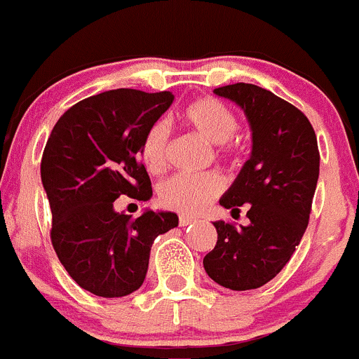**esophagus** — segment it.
Masks as SVG:
<instances>
[{
	"instance_id": "1",
	"label": "esophagus",
	"mask_w": 359,
	"mask_h": 359,
	"mask_svg": "<svg viewBox=\"0 0 359 359\" xmlns=\"http://www.w3.org/2000/svg\"><path fill=\"white\" fill-rule=\"evenodd\" d=\"M195 221V217L191 216H180V226H188V224H191Z\"/></svg>"
}]
</instances>
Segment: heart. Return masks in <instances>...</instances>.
Listing matches in <instances>:
<instances>
[{"label": "heart", "instance_id": "b5f03b06", "mask_svg": "<svg viewBox=\"0 0 359 359\" xmlns=\"http://www.w3.org/2000/svg\"><path fill=\"white\" fill-rule=\"evenodd\" d=\"M184 124L204 136L207 142L216 143V152L226 161H235L240 152V143L235 140L238 119L228 105L216 98H198L188 103L181 112ZM169 128L164 123H155L149 128L140 147V158L150 175H161L168 164ZM224 181L217 172L198 176L176 175L161 184L158 201L164 207L183 214H197L219 197Z\"/></svg>", "mask_w": 359, "mask_h": 359}]
</instances>
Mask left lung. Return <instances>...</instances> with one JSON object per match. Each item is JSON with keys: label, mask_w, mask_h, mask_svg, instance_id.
Segmentation results:
<instances>
[{"label": "left lung", "mask_w": 359, "mask_h": 359, "mask_svg": "<svg viewBox=\"0 0 359 359\" xmlns=\"http://www.w3.org/2000/svg\"><path fill=\"white\" fill-rule=\"evenodd\" d=\"M245 112L252 129V155L219 204L247 205L249 226L216 221L217 242L204 257L207 275L231 290L259 289L290 261L311 214L320 152L308 117L256 84L214 90Z\"/></svg>", "instance_id": "1"}]
</instances>
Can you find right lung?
<instances>
[{"instance_id":"right-lung-1","label":"right lung","mask_w":359,"mask_h":359,"mask_svg":"<svg viewBox=\"0 0 359 359\" xmlns=\"http://www.w3.org/2000/svg\"><path fill=\"white\" fill-rule=\"evenodd\" d=\"M172 100L169 91L128 88L84 98L65 110L44 147L51 243L70 278L98 297L138 290L155 236L178 226L175 212L145 210L133 219L114 210L121 195L152 197L140 147Z\"/></svg>"}]
</instances>
